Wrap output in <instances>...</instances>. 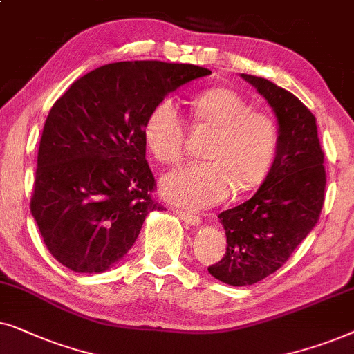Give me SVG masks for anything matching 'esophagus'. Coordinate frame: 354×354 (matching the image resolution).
Instances as JSON below:
<instances>
[{"label":"esophagus","mask_w":354,"mask_h":354,"mask_svg":"<svg viewBox=\"0 0 354 354\" xmlns=\"http://www.w3.org/2000/svg\"><path fill=\"white\" fill-rule=\"evenodd\" d=\"M176 215L180 216L181 220H185L186 223L189 225H199L201 223V216L194 214V212H189V210H176Z\"/></svg>","instance_id":"34e87169"}]
</instances>
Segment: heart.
Returning <instances> with one entry per match:
<instances>
[{
	"mask_svg": "<svg viewBox=\"0 0 354 354\" xmlns=\"http://www.w3.org/2000/svg\"><path fill=\"white\" fill-rule=\"evenodd\" d=\"M201 128L214 131L205 145L207 162H192L163 174L160 191L168 201L194 207L214 205L234 192L261 185L279 149V128L267 113L251 110L238 92L214 87L191 102ZM186 131L171 98H163L149 111L142 126L145 147L162 163L181 158Z\"/></svg>",
	"mask_w": 354,
	"mask_h": 354,
	"instance_id": "b5f03b06",
	"label": "heart"
}]
</instances>
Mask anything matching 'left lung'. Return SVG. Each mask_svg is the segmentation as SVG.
<instances>
[{
    "label": "left lung",
    "mask_w": 354,
    "mask_h": 354,
    "mask_svg": "<svg viewBox=\"0 0 354 354\" xmlns=\"http://www.w3.org/2000/svg\"><path fill=\"white\" fill-rule=\"evenodd\" d=\"M241 77L270 105L279 126V149L256 194L218 215L226 252L209 273L232 286L257 283L288 261L317 223L325 191L324 152L313 113L267 79Z\"/></svg>",
    "instance_id": "obj_1"
}]
</instances>
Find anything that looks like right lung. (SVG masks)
I'll list each match as a JSON object with an SVG mask.
<instances>
[{"instance_id":"1","label":"right lung","mask_w":354,"mask_h":354,"mask_svg":"<svg viewBox=\"0 0 354 354\" xmlns=\"http://www.w3.org/2000/svg\"><path fill=\"white\" fill-rule=\"evenodd\" d=\"M212 74L194 64L121 61L77 79L41 133L30 212L56 261L77 273H102L138 239L150 212L153 174L142 126L178 87Z\"/></svg>"}]
</instances>
